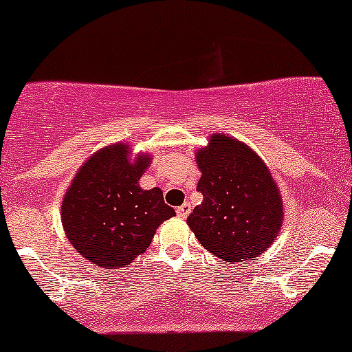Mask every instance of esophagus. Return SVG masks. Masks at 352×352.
Masks as SVG:
<instances>
[{"mask_svg": "<svg viewBox=\"0 0 352 352\" xmlns=\"http://www.w3.org/2000/svg\"><path fill=\"white\" fill-rule=\"evenodd\" d=\"M189 212H191V204H189V203H184V204H181V206L176 209V214H177V218H181V219H184V218H186V216L189 214Z\"/></svg>", "mask_w": 352, "mask_h": 352, "instance_id": "obj_1", "label": "esophagus"}]
</instances>
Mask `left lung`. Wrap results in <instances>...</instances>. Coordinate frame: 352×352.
I'll list each match as a JSON object with an SVG mask.
<instances>
[{"mask_svg": "<svg viewBox=\"0 0 352 352\" xmlns=\"http://www.w3.org/2000/svg\"><path fill=\"white\" fill-rule=\"evenodd\" d=\"M203 203L188 226L221 261L256 258L270 248L283 224V201L261 157L238 140L214 134L196 155Z\"/></svg>", "mask_w": 352, "mask_h": 352, "instance_id": "obj_1", "label": "left lung"}]
</instances>
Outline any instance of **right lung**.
I'll use <instances>...</instances> for the list:
<instances>
[{"instance_id":"obj_1","label":"right lung","mask_w":352,"mask_h":352,"mask_svg":"<svg viewBox=\"0 0 352 352\" xmlns=\"http://www.w3.org/2000/svg\"><path fill=\"white\" fill-rule=\"evenodd\" d=\"M151 157L128 161V146L91 156L74 176L61 206L63 228L82 258L104 270L128 266L151 244L157 226L176 216L163 191L140 188Z\"/></svg>"}]
</instances>
